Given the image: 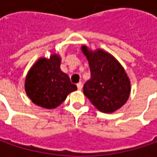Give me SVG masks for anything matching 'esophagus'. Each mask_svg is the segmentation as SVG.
<instances>
[{
	"instance_id": "obj_1",
	"label": "esophagus",
	"mask_w": 157,
	"mask_h": 157,
	"mask_svg": "<svg viewBox=\"0 0 157 157\" xmlns=\"http://www.w3.org/2000/svg\"><path fill=\"white\" fill-rule=\"evenodd\" d=\"M77 86H78V90H81L82 87H83V84H82L81 82H79V83L77 84Z\"/></svg>"
}]
</instances>
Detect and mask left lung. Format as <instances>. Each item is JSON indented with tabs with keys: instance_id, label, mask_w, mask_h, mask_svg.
<instances>
[{
	"instance_id": "8db88e82",
	"label": "left lung",
	"mask_w": 157,
	"mask_h": 157,
	"mask_svg": "<svg viewBox=\"0 0 157 157\" xmlns=\"http://www.w3.org/2000/svg\"><path fill=\"white\" fill-rule=\"evenodd\" d=\"M88 60L91 78L84 85V94L102 113H111L126 104L131 85L123 66L110 53L101 49L81 46Z\"/></svg>"
}]
</instances>
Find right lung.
<instances>
[{
    "label": "right lung",
    "mask_w": 157,
    "mask_h": 157,
    "mask_svg": "<svg viewBox=\"0 0 157 157\" xmlns=\"http://www.w3.org/2000/svg\"><path fill=\"white\" fill-rule=\"evenodd\" d=\"M61 57L52 54L50 58L40 57L28 71L24 88L34 104L46 109L61 105L68 94L77 90L69 76L60 69Z\"/></svg>",
    "instance_id": "1"
}]
</instances>
